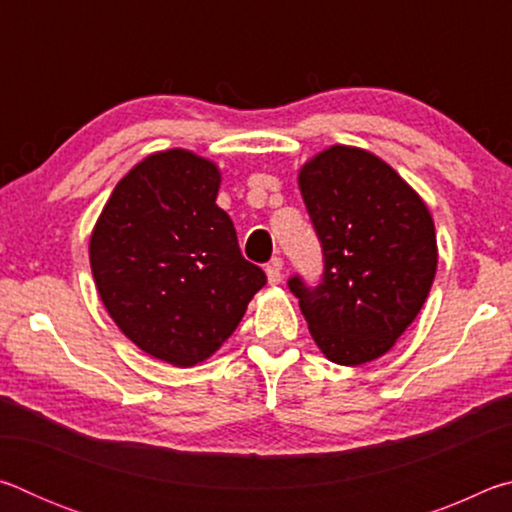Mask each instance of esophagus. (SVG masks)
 <instances>
[{
  "mask_svg": "<svg viewBox=\"0 0 512 512\" xmlns=\"http://www.w3.org/2000/svg\"><path fill=\"white\" fill-rule=\"evenodd\" d=\"M266 277H268V282L271 284H280L282 282V259H271V262L266 264Z\"/></svg>",
  "mask_w": 512,
  "mask_h": 512,
  "instance_id": "obj_1",
  "label": "esophagus"
}]
</instances>
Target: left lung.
<instances>
[{
	"instance_id": "left-lung-1",
	"label": "left lung",
	"mask_w": 512,
	"mask_h": 512,
	"mask_svg": "<svg viewBox=\"0 0 512 512\" xmlns=\"http://www.w3.org/2000/svg\"><path fill=\"white\" fill-rule=\"evenodd\" d=\"M298 185L323 275L314 287L300 275L287 284L325 357L361 366L393 348L429 296L438 264L431 214L384 160L352 146L318 153Z\"/></svg>"
}]
</instances>
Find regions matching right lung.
<instances>
[{
  "label": "right lung",
  "mask_w": 512,
  "mask_h": 512,
  "mask_svg": "<svg viewBox=\"0 0 512 512\" xmlns=\"http://www.w3.org/2000/svg\"><path fill=\"white\" fill-rule=\"evenodd\" d=\"M219 169L180 149L149 155L112 189L90 239L99 296L137 348L194 366L235 332L266 275L216 205Z\"/></svg>",
  "instance_id": "right-lung-1"
}]
</instances>
